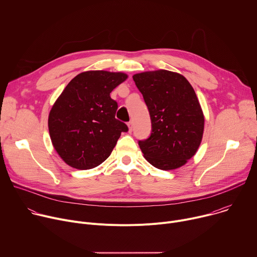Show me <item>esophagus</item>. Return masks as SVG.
<instances>
[{
    "mask_svg": "<svg viewBox=\"0 0 257 257\" xmlns=\"http://www.w3.org/2000/svg\"><path fill=\"white\" fill-rule=\"evenodd\" d=\"M127 126H128V129H129V132H131L132 129H133V122L130 121V122L127 124Z\"/></svg>",
    "mask_w": 257,
    "mask_h": 257,
    "instance_id": "esophagus-1",
    "label": "esophagus"
}]
</instances>
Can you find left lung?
Masks as SVG:
<instances>
[{"instance_id": "left-lung-1", "label": "left lung", "mask_w": 257, "mask_h": 257, "mask_svg": "<svg viewBox=\"0 0 257 257\" xmlns=\"http://www.w3.org/2000/svg\"><path fill=\"white\" fill-rule=\"evenodd\" d=\"M152 120V134L138 141L143 157L154 167L170 171L184 166L202 140L204 116L189 81L168 70L133 75Z\"/></svg>"}]
</instances>
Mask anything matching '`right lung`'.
<instances>
[{"label":"right lung","instance_id":"1","mask_svg":"<svg viewBox=\"0 0 257 257\" xmlns=\"http://www.w3.org/2000/svg\"><path fill=\"white\" fill-rule=\"evenodd\" d=\"M128 75L103 70L85 71L73 78L53 104L49 132L54 149L70 167L88 170L113 152L125 123L115 118L118 103L109 93Z\"/></svg>","mask_w":257,"mask_h":257}]
</instances>
